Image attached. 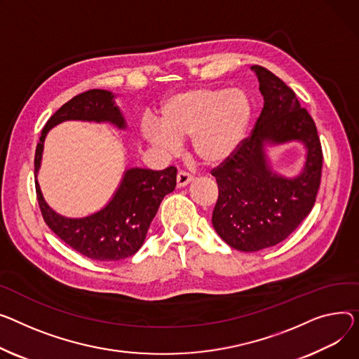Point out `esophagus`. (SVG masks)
<instances>
[{
    "mask_svg": "<svg viewBox=\"0 0 359 359\" xmlns=\"http://www.w3.org/2000/svg\"><path fill=\"white\" fill-rule=\"evenodd\" d=\"M194 176L192 175H189V173H186V172H179L177 173V177H176V182H177V187H184V186H187L189 183H192L194 182Z\"/></svg>",
    "mask_w": 359,
    "mask_h": 359,
    "instance_id": "34e87169",
    "label": "esophagus"
}]
</instances>
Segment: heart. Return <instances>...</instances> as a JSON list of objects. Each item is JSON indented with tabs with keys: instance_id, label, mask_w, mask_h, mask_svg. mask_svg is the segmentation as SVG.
<instances>
[{
	"instance_id": "1",
	"label": "heart",
	"mask_w": 359,
	"mask_h": 359,
	"mask_svg": "<svg viewBox=\"0 0 359 359\" xmlns=\"http://www.w3.org/2000/svg\"><path fill=\"white\" fill-rule=\"evenodd\" d=\"M254 104L243 89L190 88L167 97L158 108V124L147 118L141 134L164 153L190 138L196 158L206 167L231 160L247 141L254 123Z\"/></svg>"
}]
</instances>
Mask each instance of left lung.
Segmentation results:
<instances>
[{"label":"left lung","instance_id":"8db88e82","mask_svg":"<svg viewBox=\"0 0 359 359\" xmlns=\"http://www.w3.org/2000/svg\"><path fill=\"white\" fill-rule=\"evenodd\" d=\"M264 107L238 153L215 169L219 196L212 225L232 248L244 252L284 241L312 210L320 184L322 149L312 116L296 93L266 67L254 65ZM299 142L305 157L293 177L280 174L269 154Z\"/></svg>","mask_w":359,"mask_h":359}]
</instances>
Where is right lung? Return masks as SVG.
I'll return each mask as SVG.
<instances>
[{
	"mask_svg": "<svg viewBox=\"0 0 359 359\" xmlns=\"http://www.w3.org/2000/svg\"><path fill=\"white\" fill-rule=\"evenodd\" d=\"M116 97L111 90L92 89L72 98L46 123L34 157L37 201L46 224L69 247L95 261H118L134 255L144 244L163 198L176 187L177 170L172 165L160 172L127 165L107 205L86 217H65L46 202L37 175L47 133L66 121L109 124L126 131L127 121L115 102Z\"/></svg>",
	"mask_w": 359,
	"mask_h": 359,
	"instance_id": "right-lung-1",
	"label": "right lung"
}]
</instances>
